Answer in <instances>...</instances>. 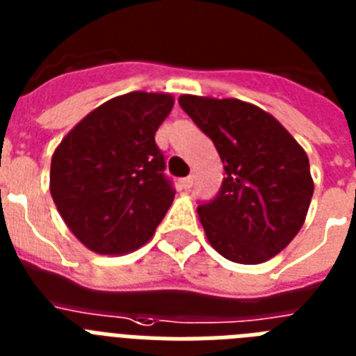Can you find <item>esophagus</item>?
<instances>
[{
  "label": "esophagus",
  "mask_w": 356,
  "mask_h": 356,
  "mask_svg": "<svg viewBox=\"0 0 356 356\" xmlns=\"http://www.w3.org/2000/svg\"><path fill=\"white\" fill-rule=\"evenodd\" d=\"M193 181H195V180H193V176L181 178V180H180V187H181V189H185V191L191 189V187H193Z\"/></svg>",
  "instance_id": "esophagus-1"
}]
</instances>
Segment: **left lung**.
I'll return each instance as SVG.
<instances>
[{
  "mask_svg": "<svg viewBox=\"0 0 356 356\" xmlns=\"http://www.w3.org/2000/svg\"><path fill=\"white\" fill-rule=\"evenodd\" d=\"M178 102L224 163L218 195L196 209L207 240L231 262H266L304 225L315 189L307 154L257 105L191 94Z\"/></svg>",
  "mask_w": 356,
  "mask_h": 356,
  "instance_id": "1",
  "label": "left lung"
}]
</instances>
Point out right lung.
Here are the masks:
<instances>
[{"label":"right lung","mask_w":356,"mask_h":356,"mask_svg":"<svg viewBox=\"0 0 356 356\" xmlns=\"http://www.w3.org/2000/svg\"><path fill=\"white\" fill-rule=\"evenodd\" d=\"M171 94L129 92L94 108L52 154L51 195L67 227L99 254L136 251L175 200L154 142Z\"/></svg>","instance_id":"add662e5"}]
</instances>
